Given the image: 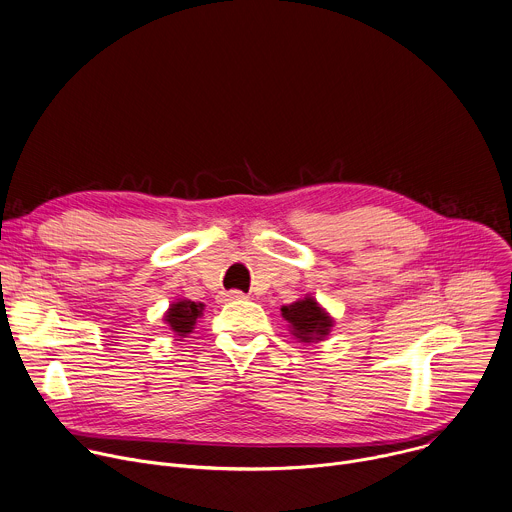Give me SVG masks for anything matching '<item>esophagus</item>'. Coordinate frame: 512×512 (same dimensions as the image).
Returning <instances> with one entry per match:
<instances>
[{
	"label": "esophagus",
	"instance_id": "1",
	"mask_svg": "<svg viewBox=\"0 0 512 512\" xmlns=\"http://www.w3.org/2000/svg\"><path fill=\"white\" fill-rule=\"evenodd\" d=\"M237 300H245V294L239 289H233V291H227L225 294V302H237Z\"/></svg>",
	"mask_w": 512,
	"mask_h": 512
}]
</instances>
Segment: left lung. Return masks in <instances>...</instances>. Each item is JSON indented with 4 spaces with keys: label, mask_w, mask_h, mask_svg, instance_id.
I'll return each instance as SVG.
<instances>
[{
    "label": "left lung",
    "mask_w": 512,
    "mask_h": 512,
    "mask_svg": "<svg viewBox=\"0 0 512 512\" xmlns=\"http://www.w3.org/2000/svg\"><path fill=\"white\" fill-rule=\"evenodd\" d=\"M281 316L289 324V332L306 344L324 340L334 326V318L310 294L294 304L281 306Z\"/></svg>",
    "instance_id": "left-lung-1"
}]
</instances>
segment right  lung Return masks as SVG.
I'll return each instance as SVG.
<instances>
[{"label":"right lung","instance_id":"right-lung-1","mask_svg":"<svg viewBox=\"0 0 512 512\" xmlns=\"http://www.w3.org/2000/svg\"><path fill=\"white\" fill-rule=\"evenodd\" d=\"M202 312H204V304H200V302L176 300L166 310L164 322L174 332V338L182 340V338H186L194 330V326H196L198 318L202 316Z\"/></svg>","mask_w":512,"mask_h":512}]
</instances>
